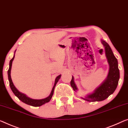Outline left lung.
<instances>
[{"label": "left lung", "instance_id": "8db88e82", "mask_svg": "<svg viewBox=\"0 0 128 128\" xmlns=\"http://www.w3.org/2000/svg\"><path fill=\"white\" fill-rule=\"evenodd\" d=\"M105 48L106 56L109 62L110 68L107 78L99 87L96 89L94 93L88 95L83 98L84 100L89 102L101 101L106 99L110 95L114 93L116 89L120 78V71L118 68V62L117 58L114 56L110 47L105 41L102 40ZM70 84L72 89L76 91L77 90L76 85L74 82V78L72 76Z\"/></svg>", "mask_w": 128, "mask_h": 128}]
</instances>
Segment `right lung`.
Instances as JSON below:
<instances>
[{"instance_id": "1", "label": "right lung", "mask_w": 128, "mask_h": 128, "mask_svg": "<svg viewBox=\"0 0 128 128\" xmlns=\"http://www.w3.org/2000/svg\"><path fill=\"white\" fill-rule=\"evenodd\" d=\"M15 56H14V57L11 59L10 60V67H9V69L8 70V80H9V82H10V86L11 89L14 94H15L16 97L19 98V100H20L21 101H22L23 102H24L25 104H27V105L32 106H40L41 105H44V104H46L47 102H48L49 101H50V100L52 99V97L53 95V93H54V88L55 86H56V83H57L59 80L60 79V76H61V75L58 76L56 78V80H55V84L54 85V87H53L52 93H51L50 95L48 96V97H47L46 98H44V99H42V100H34V99H31L30 98H28V97H27L25 94H23L19 92L18 90L16 89V88L15 87V86L14 85L13 82L12 81L11 78V66H12V61L14 59Z\"/></svg>"}]
</instances>
